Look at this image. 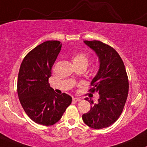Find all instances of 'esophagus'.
<instances>
[{"instance_id":"esophagus-1","label":"esophagus","mask_w":147,"mask_h":147,"mask_svg":"<svg viewBox=\"0 0 147 147\" xmlns=\"http://www.w3.org/2000/svg\"><path fill=\"white\" fill-rule=\"evenodd\" d=\"M72 100H73L74 102H79V101L81 100V98H72Z\"/></svg>"}]
</instances>
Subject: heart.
Masks as SVG:
<instances>
[{
	"label": "heart",
	"mask_w": 147,
	"mask_h": 147,
	"mask_svg": "<svg viewBox=\"0 0 147 147\" xmlns=\"http://www.w3.org/2000/svg\"><path fill=\"white\" fill-rule=\"evenodd\" d=\"M72 61L74 64H84L87 66L88 63V57L84 53H77L73 56Z\"/></svg>",
	"instance_id": "1"
}]
</instances>
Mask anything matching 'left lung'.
I'll return each instance as SVG.
<instances>
[{
    "instance_id": "left-lung-1",
    "label": "left lung",
    "mask_w": 147,
    "mask_h": 147,
    "mask_svg": "<svg viewBox=\"0 0 147 147\" xmlns=\"http://www.w3.org/2000/svg\"><path fill=\"white\" fill-rule=\"evenodd\" d=\"M84 42L99 58V70L88 91L97 92L100 98L96 104L88 100L92 105L91 109L82 115V119L90 128H107L123 112L128 95V75L123 60L114 48L98 40H84Z\"/></svg>"
}]
</instances>
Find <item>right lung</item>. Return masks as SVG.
I'll return each instance as SVG.
<instances>
[{
	"label": "right lung",
	"instance_id": "add662e5",
	"mask_svg": "<svg viewBox=\"0 0 147 147\" xmlns=\"http://www.w3.org/2000/svg\"><path fill=\"white\" fill-rule=\"evenodd\" d=\"M60 41L49 40L29 51L19 68L17 93L29 118L36 123L51 125L60 120L72 97L57 94L50 87L51 69L60 52Z\"/></svg>",
	"mask_w": 147,
	"mask_h": 147
}]
</instances>
